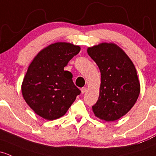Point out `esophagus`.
Masks as SVG:
<instances>
[{
    "label": "esophagus",
    "mask_w": 156,
    "mask_h": 156,
    "mask_svg": "<svg viewBox=\"0 0 156 156\" xmlns=\"http://www.w3.org/2000/svg\"><path fill=\"white\" fill-rule=\"evenodd\" d=\"M81 91L82 93H85L87 92V88L86 87H82L81 89Z\"/></svg>",
    "instance_id": "esophagus-1"
}]
</instances>
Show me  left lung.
<instances>
[{
    "mask_svg": "<svg viewBox=\"0 0 156 156\" xmlns=\"http://www.w3.org/2000/svg\"><path fill=\"white\" fill-rule=\"evenodd\" d=\"M89 56L101 73L98 101L93 106L95 116L115 121L134 106L140 91L137 71L127 55L114 43H101L87 48Z\"/></svg>",
    "mask_w": 156,
    "mask_h": 156,
    "instance_id": "1",
    "label": "left lung"
}]
</instances>
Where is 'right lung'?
Segmentation results:
<instances>
[{"instance_id": "add662e5", "label": "right lung", "mask_w": 156, "mask_h": 156, "mask_svg": "<svg viewBox=\"0 0 156 156\" xmlns=\"http://www.w3.org/2000/svg\"><path fill=\"white\" fill-rule=\"evenodd\" d=\"M78 45L56 42L39 51L28 67L22 85L23 97L37 114L48 120L63 117L81 90L64 67L79 53Z\"/></svg>"}]
</instances>
